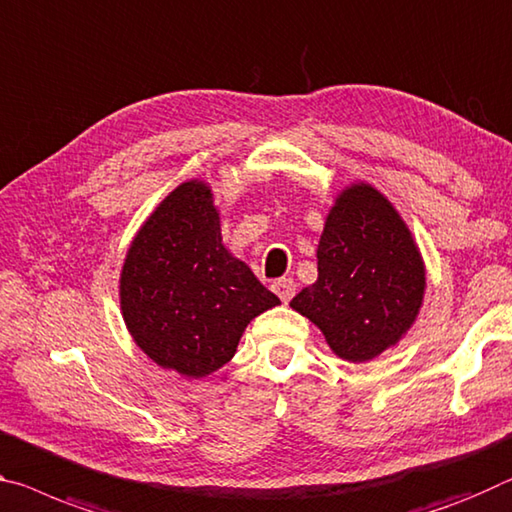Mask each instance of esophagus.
Instances as JSON below:
<instances>
[{
	"label": "esophagus",
	"mask_w": 512,
	"mask_h": 512,
	"mask_svg": "<svg viewBox=\"0 0 512 512\" xmlns=\"http://www.w3.org/2000/svg\"><path fill=\"white\" fill-rule=\"evenodd\" d=\"M271 289L275 291V296H278L282 303H289L291 298H294V294H296V282L291 280V278H280V280H275L273 285H271Z\"/></svg>",
	"instance_id": "34e87169"
}]
</instances>
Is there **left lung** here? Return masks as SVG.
<instances>
[{"mask_svg": "<svg viewBox=\"0 0 512 512\" xmlns=\"http://www.w3.org/2000/svg\"><path fill=\"white\" fill-rule=\"evenodd\" d=\"M316 269L319 278L289 305L346 362H369L394 348L424 305L426 266L417 241L387 196L367 182L337 193Z\"/></svg>", "mask_w": 512, "mask_h": 512, "instance_id": "8db88e82", "label": "left lung"}]
</instances>
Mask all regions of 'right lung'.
Here are the masks:
<instances>
[{
  "label": "right lung",
  "mask_w": 512,
  "mask_h": 512,
  "mask_svg": "<svg viewBox=\"0 0 512 512\" xmlns=\"http://www.w3.org/2000/svg\"><path fill=\"white\" fill-rule=\"evenodd\" d=\"M120 312L161 369L205 378L230 362L250 321L280 298L223 246L212 186H175L145 218L120 271Z\"/></svg>",
  "instance_id": "right-lung-1"
}]
</instances>
